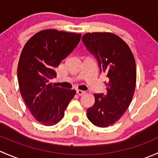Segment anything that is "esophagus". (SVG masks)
Masks as SVG:
<instances>
[{"mask_svg":"<svg viewBox=\"0 0 158 158\" xmlns=\"http://www.w3.org/2000/svg\"><path fill=\"white\" fill-rule=\"evenodd\" d=\"M76 92H77L78 95H84V94L85 93V91L80 90V89H78V90H76Z\"/></svg>","mask_w":158,"mask_h":158,"instance_id":"obj_1","label":"esophagus"}]
</instances>
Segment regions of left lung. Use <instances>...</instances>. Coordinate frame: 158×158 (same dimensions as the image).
I'll return each mask as SVG.
<instances>
[{
	"mask_svg": "<svg viewBox=\"0 0 158 158\" xmlns=\"http://www.w3.org/2000/svg\"><path fill=\"white\" fill-rule=\"evenodd\" d=\"M95 56L100 73L108 77L107 94H94L95 104L87 109L94 125L106 128L119 120L130 106L136 85V65L128 44L111 33H87L82 37Z\"/></svg>",
	"mask_w": 158,
	"mask_h": 158,
	"instance_id": "1",
	"label": "left lung"
}]
</instances>
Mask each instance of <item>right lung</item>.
Here are the masks:
<instances>
[{"label":"right lung","instance_id":"add662e5","mask_svg":"<svg viewBox=\"0 0 158 158\" xmlns=\"http://www.w3.org/2000/svg\"><path fill=\"white\" fill-rule=\"evenodd\" d=\"M81 34L49 29L38 32L22 49L17 66L19 88L32 115L47 126L64 117L76 90L52 85L55 69L76 47Z\"/></svg>","mask_w":158,"mask_h":158}]
</instances>
